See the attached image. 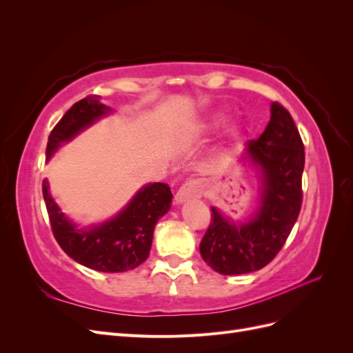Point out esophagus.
Wrapping results in <instances>:
<instances>
[{
    "mask_svg": "<svg viewBox=\"0 0 353 353\" xmlns=\"http://www.w3.org/2000/svg\"><path fill=\"white\" fill-rule=\"evenodd\" d=\"M201 193H203V190H201L200 181L191 179V181H187V183H184L183 185L179 187V190L176 191V194H175V200H176V203H184L190 199L200 197Z\"/></svg>",
    "mask_w": 353,
    "mask_h": 353,
    "instance_id": "1",
    "label": "esophagus"
}]
</instances>
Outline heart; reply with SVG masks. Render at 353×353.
<instances>
[{
	"label": "heart",
	"instance_id": "b5f03b06",
	"mask_svg": "<svg viewBox=\"0 0 353 353\" xmlns=\"http://www.w3.org/2000/svg\"><path fill=\"white\" fill-rule=\"evenodd\" d=\"M222 117L221 116H215V117H212V121H210V123H209V126L210 128H216V126H219L221 123H222Z\"/></svg>",
	"mask_w": 353,
	"mask_h": 353
}]
</instances>
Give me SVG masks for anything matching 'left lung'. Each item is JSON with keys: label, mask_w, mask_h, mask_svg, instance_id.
Returning a JSON list of instances; mask_svg holds the SVG:
<instances>
[{"label": "left lung", "mask_w": 353, "mask_h": 353, "mask_svg": "<svg viewBox=\"0 0 353 353\" xmlns=\"http://www.w3.org/2000/svg\"><path fill=\"white\" fill-rule=\"evenodd\" d=\"M248 153L262 170L261 209L250 222L237 225L212 208L200 243L203 261L222 275L248 274L268 265L290 236L302 208L303 141L280 103H272L270 123L258 140L248 143Z\"/></svg>", "instance_id": "8db88e82"}]
</instances>
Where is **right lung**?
Returning a JSON list of instances; mask_svg holds the SVG:
<instances>
[{"label": "right lung", "instance_id": "right-lung-1", "mask_svg": "<svg viewBox=\"0 0 353 353\" xmlns=\"http://www.w3.org/2000/svg\"><path fill=\"white\" fill-rule=\"evenodd\" d=\"M99 100L100 95H88L65 113L48 137V157L61 143L72 140L83 128L110 112ZM42 194L52 234L60 248L73 261L100 272H125L141 265L150 254L156 222L169 210L172 201L170 187L154 183L138 191L116 218L103 225L82 230L60 212L50 194L47 179L42 181Z\"/></svg>", "mask_w": 353, "mask_h": 353}]
</instances>
